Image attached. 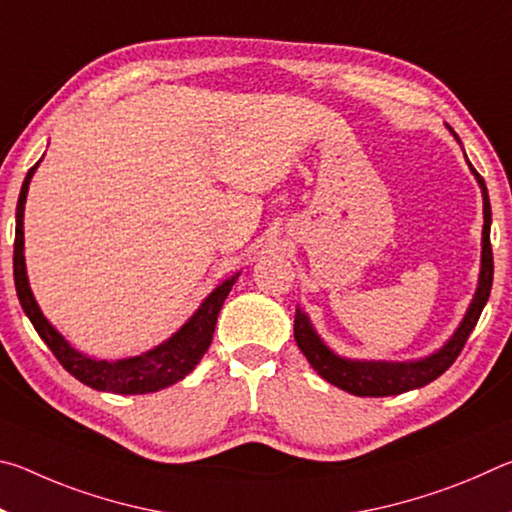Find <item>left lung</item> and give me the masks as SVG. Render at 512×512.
Masks as SVG:
<instances>
[{"label": "left lung", "mask_w": 512, "mask_h": 512, "mask_svg": "<svg viewBox=\"0 0 512 512\" xmlns=\"http://www.w3.org/2000/svg\"><path fill=\"white\" fill-rule=\"evenodd\" d=\"M458 140V137H456ZM472 173L479 180L483 192V253H481V275H479V289L474 293V300L467 314L463 318L461 327L456 334L447 341L443 350L431 354L427 359L413 361V363H386V361H350L341 359L327 348V345L318 339L314 327L309 325V318L296 309V320H293V336H296L298 348L305 354L320 377L329 384L343 388L352 395L359 397H388L400 395L413 388L427 386L429 381L438 379L443 372L452 366L458 359V354L465 348L467 339H470L472 329L479 323V316L490 298L492 289V273H495V262H492V246H490V198L488 189H485L483 178L476 173L470 164Z\"/></svg>", "instance_id": "1"}]
</instances>
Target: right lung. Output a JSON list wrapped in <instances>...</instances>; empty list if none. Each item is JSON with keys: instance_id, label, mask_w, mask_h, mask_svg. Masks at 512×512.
I'll list each match as a JSON object with an SVG mask.
<instances>
[{"instance_id": "right-lung-1", "label": "right lung", "mask_w": 512, "mask_h": 512, "mask_svg": "<svg viewBox=\"0 0 512 512\" xmlns=\"http://www.w3.org/2000/svg\"><path fill=\"white\" fill-rule=\"evenodd\" d=\"M38 162L29 169L27 178H24L20 198H17V210H15V246H13V277H15V289L17 298L24 314L36 327L40 339L47 343V348L54 352V357L60 361L69 375H74L85 386L97 388V391L119 393V395H144L155 393L160 388H167L176 384L201 361L203 354L207 352L212 343V334L216 327V316L223 307V300L228 298L232 284L239 277L232 275L230 280H225L221 287H216L205 302L198 307L196 314L187 320V323L171 336L167 343L158 345V348L142 354V357H131L121 361H97L85 357V354L69 348V343L60 336L54 327L47 323V318L42 316L38 302L33 300V293L29 289L27 280V268H24V203H27V192L33 171H36Z\"/></svg>"}]
</instances>
